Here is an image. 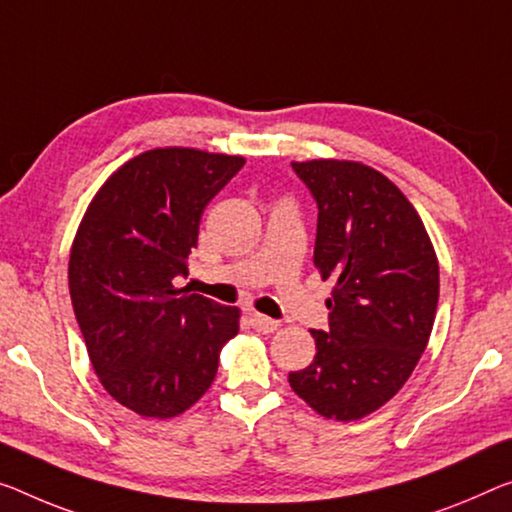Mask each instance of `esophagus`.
Listing matches in <instances>:
<instances>
[{
    "instance_id": "34e87169",
    "label": "esophagus",
    "mask_w": 512,
    "mask_h": 512,
    "mask_svg": "<svg viewBox=\"0 0 512 512\" xmlns=\"http://www.w3.org/2000/svg\"><path fill=\"white\" fill-rule=\"evenodd\" d=\"M249 320H251V325H254L256 332L272 334L274 329H279V322H277V320H272V318H267V316H261V313H251Z\"/></svg>"
}]
</instances>
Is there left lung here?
<instances>
[{
	"label": "left lung",
	"instance_id": "1",
	"mask_svg": "<svg viewBox=\"0 0 512 512\" xmlns=\"http://www.w3.org/2000/svg\"><path fill=\"white\" fill-rule=\"evenodd\" d=\"M318 203L313 263L334 281L316 357L288 375L320 416L357 421L391 400L435 322L439 263L419 212L387 176L352 160L293 162Z\"/></svg>",
	"mask_w": 512,
	"mask_h": 512
}]
</instances>
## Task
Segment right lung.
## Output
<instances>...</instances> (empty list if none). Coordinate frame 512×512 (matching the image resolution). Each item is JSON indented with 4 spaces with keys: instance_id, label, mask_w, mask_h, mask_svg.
Segmentation results:
<instances>
[{
    "instance_id": "add662e5",
    "label": "right lung",
    "mask_w": 512,
    "mask_h": 512,
    "mask_svg": "<svg viewBox=\"0 0 512 512\" xmlns=\"http://www.w3.org/2000/svg\"><path fill=\"white\" fill-rule=\"evenodd\" d=\"M245 157L153 148L105 180L86 208L68 288L86 352L105 391L151 419L183 414L210 389L240 309L185 295L201 215Z\"/></svg>"
}]
</instances>
